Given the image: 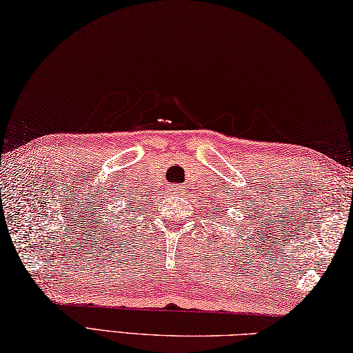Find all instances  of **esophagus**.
I'll use <instances>...</instances> for the list:
<instances>
[{
    "instance_id": "esophagus-1",
    "label": "esophagus",
    "mask_w": 353,
    "mask_h": 353,
    "mask_svg": "<svg viewBox=\"0 0 353 353\" xmlns=\"http://www.w3.org/2000/svg\"><path fill=\"white\" fill-rule=\"evenodd\" d=\"M173 192L181 194L183 192V186H173Z\"/></svg>"
}]
</instances>
